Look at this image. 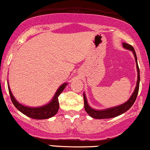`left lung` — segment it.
Masks as SVG:
<instances>
[{
	"label": "left lung",
	"instance_id": "left-lung-1",
	"mask_svg": "<svg viewBox=\"0 0 150 150\" xmlns=\"http://www.w3.org/2000/svg\"><path fill=\"white\" fill-rule=\"evenodd\" d=\"M123 47L127 49L132 51L133 54L134 55V58H135L136 65H137V85L136 88L134 89V93H132V96L130 97L129 100L125 103L124 104L118 105L117 107H114V108H108L105 110H94L92 108L89 106L88 101H87L86 97H85V93H83V98H84V105H85V110L86 112L90 115L92 117L95 118V119H109V118L115 117L117 116H119L125 112L127 111L129 108L132 106L134 103L135 102L137 97L138 91H139V80H140V76H139V69L138 67L137 64V55L135 50H134V47L131 45L123 42L122 43Z\"/></svg>",
	"mask_w": 150,
	"mask_h": 150
}]
</instances>
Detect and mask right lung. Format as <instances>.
<instances>
[{
  "instance_id": "1",
  "label": "right lung",
  "mask_w": 150,
  "mask_h": 150,
  "mask_svg": "<svg viewBox=\"0 0 150 150\" xmlns=\"http://www.w3.org/2000/svg\"><path fill=\"white\" fill-rule=\"evenodd\" d=\"M67 84V83L62 84L61 86L57 89L56 93H55V95H54L53 98H52V100H51L48 104L43 105L42 107H38V108H30V107L25 106V105L20 104L15 99L8 85V87L11 101H12L14 106L20 112H21L23 114L25 115L26 116L33 118V119L45 120L52 117L54 115L57 114V111L59 110L58 97L61 94L62 92L63 91L65 87H66Z\"/></svg>"
}]
</instances>
